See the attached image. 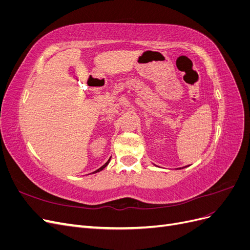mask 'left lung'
Returning a JSON list of instances; mask_svg holds the SVG:
<instances>
[{"label": "left lung", "instance_id": "obj_1", "mask_svg": "<svg viewBox=\"0 0 250 250\" xmlns=\"http://www.w3.org/2000/svg\"><path fill=\"white\" fill-rule=\"evenodd\" d=\"M183 168H184V167H183Z\"/></svg>", "mask_w": 250, "mask_h": 250}]
</instances>
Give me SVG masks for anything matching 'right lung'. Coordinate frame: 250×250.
Segmentation results:
<instances>
[{
	"label": "right lung",
	"mask_w": 250,
	"mask_h": 250,
	"mask_svg": "<svg viewBox=\"0 0 250 250\" xmlns=\"http://www.w3.org/2000/svg\"><path fill=\"white\" fill-rule=\"evenodd\" d=\"M109 161H110V158H109V160H108V161H107V162H106V163H105V164H104V165H103V166H102V167H101V168H99V169H98V170H96V171H95V172H93V173H97V172H100V171H102V170H103V169H104V168H105V167H106V166H107V165H108V163H109Z\"/></svg>",
	"instance_id": "obj_1"
}]
</instances>
